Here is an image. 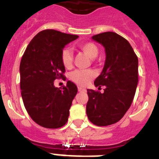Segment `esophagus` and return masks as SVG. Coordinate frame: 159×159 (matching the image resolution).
I'll return each instance as SVG.
<instances>
[{"mask_svg":"<svg viewBox=\"0 0 159 159\" xmlns=\"http://www.w3.org/2000/svg\"><path fill=\"white\" fill-rule=\"evenodd\" d=\"M78 92H86V89H84V88H82V87H78Z\"/></svg>","mask_w":159,"mask_h":159,"instance_id":"obj_1","label":"esophagus"}]
</instances>
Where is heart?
<instances>
[{
    "mask_svg": "<svg viewBox=\"0 0 159 159\" xmlns=\"http://www.w3.org/2000/svg\"><path fill=\"white\" fill-rule=\"evenodd\" d=\"M79 48L85 54L92 59L96 58L99 53L98 47L91 42L80 44ZM72 59L73 55L72 50L68 48H63L61 53V60L66 68H70L72 67ZM94 76L95 72L92 70H75L70 74V79L80 86H86L94 77Z\"/></svg>",
    "mask_w": 159,
    "mask_h": 159,
    "instance_id": "b5f03b06",
    "label": "heart"
}]
</instances>
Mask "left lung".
Here are the masks:
<instances>
[{
	"label": "left lung",
	"instance_id": "left-lung-1",
	"mask_svg": "<svg viewBox=\"0 0 159 159\" xmlns=\"http://www.w3.org/2000/svg\"><path fill=\"white\" fill-rule=\"evenodd\" d=\"M92 39L105 48L106 61L96 87L104 92L87 89V115L96 125L118 122L130 107L138 84V57L128 41L114 32H105Z\"/></svg>",
	"mask_w": 159,
	"mask_h": 159
}]
</instances>
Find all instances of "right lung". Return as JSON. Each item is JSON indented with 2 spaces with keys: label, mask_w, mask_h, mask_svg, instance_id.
<instances>
[{
  "label": "right lung",
  "mask_w": 159,
  "mask_h": 159,
  "mask_svg": "<svg viewBox=\"0 0 159 159\" xmlns=\"http://www.w3.org/2000/svg\"><path fill=\"white\" fill-rule=\"evenodd\" d=\"M78 35L45 30L27 46L20 65L21 97L26 111L35 123L44 128H60L67 123L77 87L67 81L60 90L56 79L64 78L62 50Z\"/></svg>",
  "instance_id": "obj_1"
}]
</instances>
